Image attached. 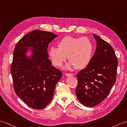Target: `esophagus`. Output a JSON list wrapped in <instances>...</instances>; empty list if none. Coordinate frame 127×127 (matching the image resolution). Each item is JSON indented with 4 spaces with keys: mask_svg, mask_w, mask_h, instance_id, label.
<instances>
[{
    "mask_svg": "<svg viewBox=\"0 0 127 127\" xmlns=\"http://www.w3.org/2000/svg\"><path fill=\"white\" fill-rule=\"evenodd\" d=\"M73 75L72 73H65V76H67V77H70V76H72Z\"/></svg>",
    "mask_w": 127,
    "mask_h": 127,
    "instance_id": "1",
    "label": "esophagus"
}]
</instances>
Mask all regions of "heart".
Segmentation results:
<instances>
[{
	"label": "heart",
	"instance_id": "b5f03b06",
	"mask_svg": "<svg viewBox=\"0 0 127 127\" xmlns=\"http://www.w3.org/2000/svg\"><path fill=\"white\" fill-rule=\"evenodd\" d=\"M58 47L51 46L49 55L55 66H61L67 59L70 62L66 65L67 69L75 66L76 69H82L90 63L93 54V45L85 37H64L59 41Z\"/></svg>",
	"mask_w": 127,
	"mask_h": 127
}]
</instances>
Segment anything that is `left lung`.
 Returning a JSON list of instances; mask_svg holds the SVG:
<instances>
[{
	"instance_id": "obj_1",
	"label": "left lung",
	"mask_w": 127,
	"mask_h": 127,
	"mask_svg": "<svg viewBox=\"0 0 127 127\" xmlns=\"http://www.w3.org/2000/svg\"><path fill=\"white\" fill-rule=\"evenodd\" d=\"M96 49L89 65L77 75L75 92L80 103L88 107L99 104L115 83L118 61L109 44L93 34Z\"/></svg>"
}]
</instances>
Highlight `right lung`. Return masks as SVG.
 <instances>
[{
  "label": "right lung",
  "instance_id": "obj_1",
  "mask_svg": "<svg viewBox=\"0 0 127 127\" xmlns=\"http://www.w3.org/2000/svg\"><path fill=\"white\" fill-rule=\"evenodd\" d=\"M57 35L36 30L18 42L13 51L11 73L17 95L29 107L41 109L52 99L61 71L49 59V44Z\"/></svg>",
  "mask_w": 127,
  "mask_h": 127
}]
</instances>
